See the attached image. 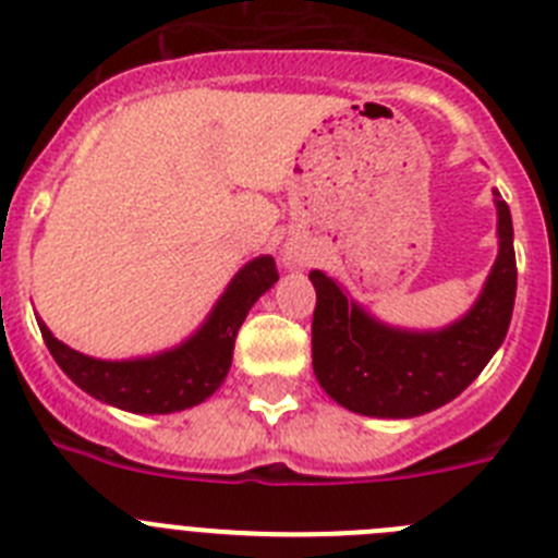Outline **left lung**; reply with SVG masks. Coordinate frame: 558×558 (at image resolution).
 <instances>
[{
	"mask_svg": "<svg viewBox=\"0 0 558 558\" xmlns=\"http://www.w3.org/2000/svg\"><path fill=\"white\" fill-rule=\"evenodd\" d=\"M500 254L475 307L441 332H399L368 318L313 270V368L324 391L363 416L411 418L456 399L483 372L511 324L517 295L514 229L497 195Z\"/></svg>",
	"mask_w": 558,
	"mask_h": 558,
	"instance_id": "left-lung-1",
	"label": "left lung"
}]
</instances>
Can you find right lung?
Here are the masks:
<instances>
[{
    "label": "right lung",
    "instance_id": "obj_1",
    "mask_svg": "<svg viewBox=\"0 0 558 558\" xmlns=\"http://www.w3.org/2000/svg\"><path fill=\"white\" fill-rule=\"evenodd\" d=\"M279 279L274 256H256L234 276L209 322L184 347L147 360H95L52 338L44 324V343L75 386L108 405L131 413H175L198 405L218 391L231 366V352L245 315Z\"/></svg>",
    "mask_w": 558,
    "mask_h": 558
}]
</instances>
